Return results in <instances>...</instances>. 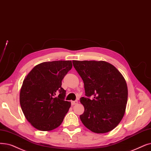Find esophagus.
<instances>
[{
	"label": "esophagus",
	"mask_w": 151,
	"mask_h": 151,
	"mask_svg": "<svg viewBox=\"0 0 151 151\" xmlns=\"http://www.w3.org/2000/svg\"><path fill=\"white\" fill-rule=\"evenodd\" d=\"M78 104V101H71V105H75Z\"/></svg>",
	"instance_id": "obj_1"
}]
</instances>
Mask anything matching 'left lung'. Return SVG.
I'll return each mask as SVG.
<instances>
[{
  "label": "left lung",
  "instance_id": "1",
  "mask_svg": "<svg viewBox=\"0 0 151 151\" xmlns=\"http://www.w3.org/2000/svg\"><path fill=\"white\" fill-rule=\"evenodd\" d=\"M84 83L80 98L84 113L80 116L91 132L105 133L114 129L124 114L128 100L125 80L114 65L104 61H73Z\"/></svg>",
  "mask_w": 151,
  "mask_h": 151
}]
</instances>
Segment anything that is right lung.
<instances>
[{"label":"right lung","mask_w":151,"mask_h":151,"mask_svg":"<svg viewBox=\"0 0 151 151\" xmlns=\"http://www.w3.org/2000/svg\"><path fill=\"white\" fill-rule=\"evenodd\" d=\"M71 68L69 60L43 62L25 78L19 102L26 119L35 128L50 131L62 123L71 103L65 101L62 81Z\"/></svg>","instance_id":"right-lung-1"}]
</instances>
